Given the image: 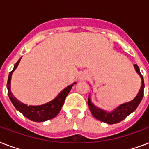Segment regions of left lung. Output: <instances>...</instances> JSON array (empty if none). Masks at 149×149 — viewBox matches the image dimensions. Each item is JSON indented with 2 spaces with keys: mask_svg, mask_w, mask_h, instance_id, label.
<instances>
[{
  "mask_svg": "<svg viewBox=\"0 0 149 149\" xmlns=\"http://www.w3.org/2000/svg\"><path fill=\"white\" fill-rule=\"evenodd\" d=\"M134 66L136 72H138V74L140 75V77L141 78V86L139 93H138V95L136 96V97L134 98V100H132V101L121 104L120 106L118 107V108H116L113 111H112L111 113H107V112H105L101 109L98 108V107L94 106L91 102V99L89 97L88 105L90 111H91V113L93 114V117L97 118V120H101V121L107 123V124H111V125L117 124V123L120 122L122 120H124L125 118H126L127 116L129 115L130 113H132L133 111L136 110V108L140 104V102L141 101L144 96L145 84H144L143 77L140 72L138 65L135 64Z\"/></svg>",
  "mask_w": 149,
  "mask_h": 149,
  "instance_id": "left-lung-1",
  "label": "left lung"
}]
</instances>
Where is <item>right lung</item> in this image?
<instances>
[{
	"mask_svg": "<svg viewBox=\"0 0 149 149\" xmlns=\"http://www.w3.org/2000/svg\"><path fill=\"white\" fill-rule=\"evenodd\" d=\"M21 58L15 63L14 69L12 70V71H10L9 76H8L7 87H8V97L10 98V101L12 102L13 105L15 106V108L17 109L19 112H21L24 117L29 118V120H33L36 122H42V121H45V120H50L52 118H55L59 113V111H60L61 108L64 104L65 97H67L68 93H70L72 86H73V84H76L77 83H73V84L70 85L66 88L64 89L57 96V97L55 98L53 100H52L49 103L40 105V106H27L26 104H22V102H20L18 100L16 99L10 92L11 75H12L14 70L17 67Z\"/></svg>",
	"mask_w": 149,
	"mask_h": 149,
	"instance_id": "right-lung-1",
	"label": "right lung"
}]
</instances>
